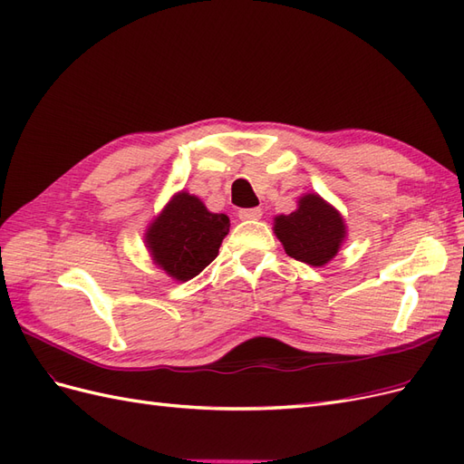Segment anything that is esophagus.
I'll list each match as a JSON object with an SVG mask.
<instances>
[{
    "label": "esophagus",
    "mask_w": 464,
    "mask_h": 464,
    "mask_svg": "<svg viewBox=\"0 0 464 464\" xmlns=\"http://www.w3.org/2000/svg\"><path fill=\"white\" fill-rule=\"evenodd\" d=\"M263 210L259 207H251V208H240V213H237V217H240L242 220H257L261 218Z\"/></svg>",
    "instance_id": "esophagus-1"
}]
</instances>
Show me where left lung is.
<instances>
[{
	"mask_svg": "<svg viewBox=\"0 0 464 464\" xmlns=\"http://www.w3.org/2000/svg\"><path fill=\"white\" fill-rule=\"evenodd\" d=\"M273 230L290 257L314 266L329 263L346 237L341 213L317 193L300 198L294 213L275 217Z\"/></svg>",
	"mask_w": 464,
	"mask_h": 464,
	"instance_id": "left-lung-1",
	"label": "left lung"
}]
</instances>
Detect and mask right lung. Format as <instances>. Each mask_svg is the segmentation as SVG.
Returning a JSON list of instances; mask_svg holds the SVG:
<instances>
[{"mask_svg": "<svg viewBox=\"0 0 464 464\" xmlns=\"http://www.w3.org/2000/svg\"><path fill=\"white\" fill-rule=\"evenodd\" d=\"M228 230L230 218L227 215L210 213L195 195L179 191L150 222L145 244L152 261L166 275L186 283L218 256Z\"/></svg>", "mask_w": 464, "mask_h": 464, "instance_id": "obj_1", "label": "right lung"}]
</instances>
